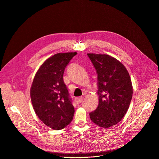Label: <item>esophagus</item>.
<instances>
[{
	"instance_id": "esophagus-1",
	"label": "esophagus",
	"mask_w": 159,
	"mask_h": 159,
	"mask_svg": "<svg viewBox=\"0 0 159 159\" xmlns=\"http://www.w3.org/2000/svg\"><path fill=\"white\" fill-rule=\"evenodd\" d=\"M83 99V97L76 98H75V101H76V102L77 104H79V103H80V102H82Z\"/></svg>"
}]
</instances>
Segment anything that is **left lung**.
<instances>
[{
  "instance_id": "1",
  "label": "left lung",
  "mask_w": 159,
  "mask_h": 159,
  "mask_svg": "<svg viewBox=\"0 0 159 159\" xmlns=\"http://www.w3.org/2000/svg\"><path fill=\"white\" fill-rule=\"evenodd\" d=\"M98 76L99 103L89 114L93 123L109 128L121 120L127 112L133 95V87L125 65L108 54L88 53Z\"/></svg>"
}]
</instances>
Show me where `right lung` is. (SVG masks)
<instances>
[{
	"label": "right lung",
	"instance_id": "right-lung-1",
	"mask_svg": "<svg viewBox=\"0 0 159 159\" xmlns=\"http://www.w3.org/2000/svg\"><path fill=\"white\" fill-rule=\"evenodd\" d=\"M76 52L57 53L47 59L35 74L30 89L33 109L48 127L60 130L72 121L74 108L63 80L64 70Z\"/></svg>",
	"mask_w": 159,
	"mask_h": 159
}]
</instances>
